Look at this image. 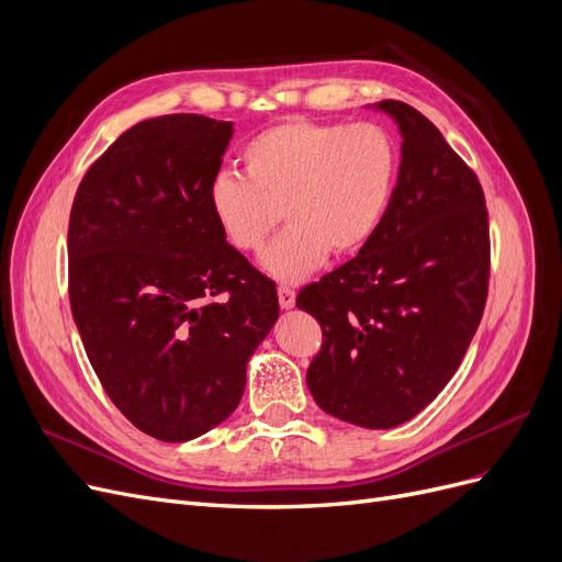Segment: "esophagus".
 Here are the masks:
<instances>
[{
	"label": "esophagus",
	"instance_id": "34e87169",
	"mask_svg": "<svg viewBox=\"0 0 562 562\" xmlns=\"http://www.w3.org/2000/svg\"><path fill=\"white\" fill-rule=\"evenodd\" d=\"M279 304H281V310H293L295 307V291H293V288H288V285L279 288Z\"/></svg>",
	"mask_w": 562,
	"mask_h": 562
}]
</instances>
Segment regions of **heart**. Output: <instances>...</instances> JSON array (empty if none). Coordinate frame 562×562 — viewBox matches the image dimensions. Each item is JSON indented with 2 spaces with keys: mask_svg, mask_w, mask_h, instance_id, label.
I'll return each instance as SVG.
<instances>
[{
  "mask_svg": "<svg viewBox=\"0 0 562 562\" xmlns=\"http://www.w3.org/2000/svg\"><path fill=\"white\" fill-rule=\"evenodd\" d=\"M246 176L225 171L211 182L209 203L225 241L262 255L281 283H300L328 260L349 258L378 234L398 180V145L384 126L318 124L291 119L252 135L241 151Z\"/></svg>",
  "mask_w": 562,
  "mask_h": 562,
  "instance_id": "b5f03b06",
  "label": "heart"
}]
</instances>
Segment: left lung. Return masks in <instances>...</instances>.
Returning <instances> with one entry per match:
<instances>
[{
  "label": "left lung",
  "instance_id": "1",
  "mask_svg": "<svg viewBox=\"0 0 562 562\" xmlns=\"http://www.w3.org/2000/svg\"><path fill=\"white\" fill-rule=\"evenodd\" d=\"M401 131L394 199L353 260L302 288L323 330L307 386L321 411L391 429L424 411L462 363L490 279L481 182L427 116L382 100Z\"/></svg>",
  "mask_w": 562,
  "mask_h": 562
}]
</instances>
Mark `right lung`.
Segmentation results:
<instances>
[{
	"mask_svg": "<svg viewBox=\"0 0 562 562\" xmlns=\"http://www.w3.org/2000/svg\"><path fill=\"white\" fill-rule=\"evenodd\" d=\"M232 133V122L203 114L145 119L89 168L70 213V307L83 349L122 415L166 443L236 411L248 359L279 318L274 281L225 241L211 213Z\"/></svg>",
	"mask_w": 562,
	"mask_h": 562,
	"instance_id": "obj_1",
	"label": "right lung"
}]
</instances>
